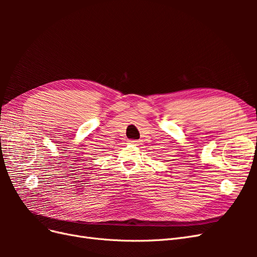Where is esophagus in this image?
<instances>
[{
    "mask_svg": "<svg viewBox=\"0 0 257 257\" xmlns=\"http://www.w3.org/2000/svg\"><path fill=\"white\" fill-rule=\"evenodd\" d=\"M128 144H131V145H138L139 142L138 141H128Z\"/></svg>",
    "mask_w": 257,
    "mask_h": 257,
    "instance_id": "34e87169",
    "label": "esophagus"
}]
</instances>
